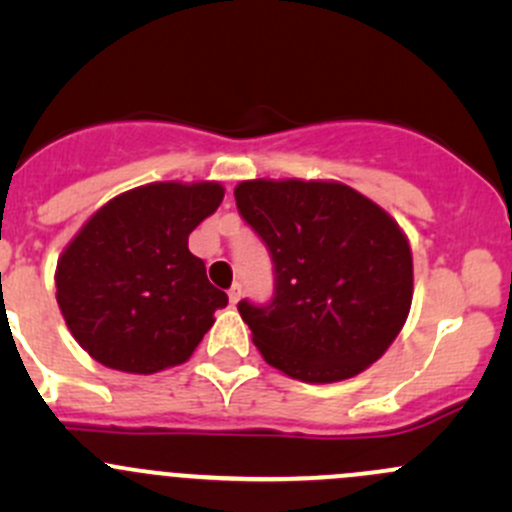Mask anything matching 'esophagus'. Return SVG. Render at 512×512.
Listing matches in <instances>:
<instances>
[{"mask_svg": "<svg viewBox=\"0 0 512 512\" xmlns=\"http://www.w3.org/2000/svg\"><path fill=\"white\" fill-rule=\"evenodd\" d=\"M227 297H230L232 304H237V302H240V299H242V287L235 282V285L227 289Z\"/></svg>", "mask_w": 512, "mask_h": 512, "instance_id": "esophagus-1", "label": "esophagus"}]
</instances>
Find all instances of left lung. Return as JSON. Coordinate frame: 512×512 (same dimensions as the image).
<instances>
[{"label": "left lung", "instance_id": "obj_1", "mask_svg": "<svg viewBox=\"0 0 512 512\" xmlns=\"http://www.w3.org/2000/svg\"><path fill=\"white\" fill-rule=\"evenodd\" d=\"M235 200L275 262L272 302L237 304L262 359L307 384L352 379L381 359L414 299L399 223L339 180H242Z\"/></svg>", "mask_w": 512, "mask_h": 512}]
</instances>
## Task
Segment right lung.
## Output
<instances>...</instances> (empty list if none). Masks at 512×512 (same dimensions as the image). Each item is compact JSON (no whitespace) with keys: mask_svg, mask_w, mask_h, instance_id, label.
Returning <instances> with one entry per match:
<instances>
[{"mask_svg":"<svg viewBox=\"0 0 512 512\" xmlns=\"http://www.w3.org/2000/svg\"><path fill=\"white\" fill-rule=\"evenodd\" d=\"M225 188L148 183L96 210L56 262V302L91 359L126 374H158L193 356L227 304L188 235L223 203Z\"/></svg>","mask_w":512,"mask_h":512,"instance_id":"add662e5","label":"right lung"}]
</instances>
